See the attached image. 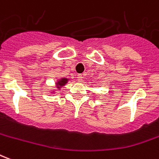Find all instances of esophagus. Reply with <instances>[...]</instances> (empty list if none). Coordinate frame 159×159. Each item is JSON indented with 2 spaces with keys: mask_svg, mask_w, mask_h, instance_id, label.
Returning <instances> with one entry per match:
<instances>
[{
  "mask_svg": "<svg viewBox=\"0 0 159 159\" xmlns=\"http://www.w3.org/2000/svg\"><path fill=\"white\" fill-rule=\"evenodd\" d=\"M77 79L78 81H82V80H83V75H82V74H78Z\"/></svg>",
  "mask_w": 159,
  "mask_h": 159,
  "instance_id": "obj_1",
  "label": "esophagus"
}]
</instances>
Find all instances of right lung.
<instances>
[{
	"label": "right lung",
	"mask_w": 159,
	"mask_h": 159,
	"mask_svg": "<svg viewBox=\"0 0 159 159\" xmlns=\"http://www.w3.org/2000/svg\"><path fill=\"white\" fill-rule=\"evenodd\" d=\"M67 80H67V79H65V78H62V79H61L59 81L56 83V85H57V87H58V88H60V87H61V86L65 85V84L67 83Z\"/></svg>",
	"instance_id": "right-lung-1"
}]
</instances>
